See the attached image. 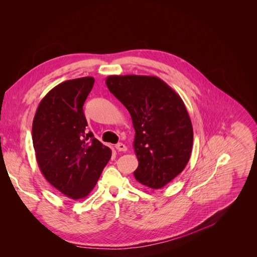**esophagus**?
Masks as SVG:
<instances>
[{"label":"esophagus","mask_w":257,"mask_h":257,"mask_svg":"<svg viewBox=\"0 0 257 257\" xmlns=\"http://www.w3.org/2000/svg\"><path fill=\"white\" fill-rule=\"evenodd\" d=\"M115 149H116L118 152H126V151H127V147H126L124 144H122V143L116 144V145H115Z\"/></svg>","instance_id":"1"}]
</instances>
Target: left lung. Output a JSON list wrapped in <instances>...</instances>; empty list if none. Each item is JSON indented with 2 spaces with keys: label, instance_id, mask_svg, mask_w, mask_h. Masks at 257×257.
<instances>
[{
  "label": "left lung",
  "instance_id": "left-lung-1",
  "mask_svg": "<svg viewBox=\"0 0 257 257\" xmlns=\"http://www.w3.org/2000/svg\"><path fill=\"white\" fill-rule=\"evenodd\" d=\"M105 82L132 118L136 181L160 189L183 172L191 156L193 128L182 98L157 76L110 75Z\"/></svg>",
  "mask_w": 257,
  "mask_h": 257
}]
</instances>
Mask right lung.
I'll list each match as a JSON object with an SVG mask.
<instances>
[{
    "mask_svg": "<svg viewBox=\"0 0 257 257\" xmlns=\"http://www.w3.org/2000/svg\"><path fill=\"white\" fill-rule=\"evenodd\" d=\"M95 79L66 80L40 101L33 119L32 139L42 175L72 199L87 197L111 157V150L87 130L83 103Z\"/></svg>",
    "mask_w": 257,
    "mask_h": 257,
    "instance_id": "1",
    "label": "right lung"
}]
</instances>
